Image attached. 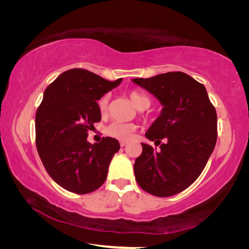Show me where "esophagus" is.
Instances as JSON below:
<instances>
[{"label":"esophagus","instance_id":"34e87169","mask_svg":"<svg viewBox=\"0 0 249 249\" xmlns=\"http://www.w3.org/2000/svg\"><path fill=\"white\" fill-rule=\"evenodd\" d=\"M126 144H127V142H125V141H121V142H120L121 147H124Z\"/></svg>","mask_w":249,"mask_h":249}]
</instances>
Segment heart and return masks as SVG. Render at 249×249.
<instances>
[{"instance_id":"b5f03b06","label":"heart","mask_w":249,"mask_h":249,"mask_svg":"<svg viewBox=\"0 0 249 249\" xmlns=\"http://www.w3.org/2000/svg\"><path fill=\"white\" fill-rule=\"evenodd\" d=\"M129 100L130 102L137 109H145L150 105V99L144 93L137 91L129 92ZM107 103H108V96L104 95L99 100V111L100 113L104 114L107 109ZM134 124H125V123H119V122H114V123L109 124L107 128V133L109 136L117 138L120 141H127L132 137V135L135 130Z\"/></svg>"}]
</instances>
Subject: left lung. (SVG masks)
<instances>
[{
	"label": "left lung",
	"instance_id": "1",
	"mask_svg": "<svg viewBox=\"0 0 249 249\" xmlns=\"http://www.w3.org/2000/svg\"><path fill=\"white\" fill-rule=\"evenodd\" d=\"M132 81L155 95L162 105L145 136L160 150L142 142L135 160V178L150 195L165 197L182 192L203 171L217 138V116L203 84L190 75L161 73Z\"/></svg>",
	"mask_w": 249,
	"mask_h": 249
}]
</instances>
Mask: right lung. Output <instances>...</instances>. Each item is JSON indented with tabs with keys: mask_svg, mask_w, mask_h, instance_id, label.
<instances>
[{
	"mask_svg": "<svg viewBox=\"0 0 249 249\" xmlns=\"http://www.w3.org/2000/svg\"><path fill=\"white\" fill-rule=\"evenodd\" d=\"M89 70L74 68L49 84L36 113V146L46 171L66 190L87 195L99 189L120 150L115 138L90 144L88 132L101 121L98 101L116 88Z\"/></svg>",
	"mask_w": 249,
	"mask_h": 249,
	"instance_id": "1",
	"label": "right lung"
}]
</instances>
